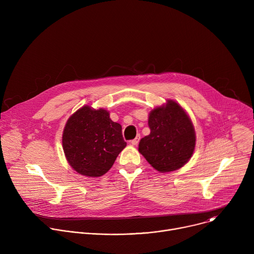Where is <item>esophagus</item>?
Returning a JSON list of instances; mask_svg holds the SVG:
<instances>
[{"mask_svg": "<svg viewBox=\"0 0 254 254\" xmlns=\"http://www.w3.org/2000/svg\"><path fill=\"white\" fill-rule=\"evenodd\" d=\"M139 138H140V136H139V134H138V135H136L133 139L130 140V143L132 144V146H136V144H137L138 141H139Z\"/></svg>", "mask_w": 254, "mask_h": 254, "instance_id": "34e87169", "label": "esophagus"}]
</instances>
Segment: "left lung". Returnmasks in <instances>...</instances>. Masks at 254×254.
I'll return each instance as SVG.
<instances>
[{"label": "left lung", "instance_id": "left-lung-1", "mask_svg": "<svg viewBox=\"0 0 254 254\" xmlns=\"http://www.w3.org/2000/svg\"><path fill=\"white\" fill-rule=\"evenodd\" d=\"M151 133L142 137L138 152L157 171L166 173L183 167L192 157L196 135L193 125L177 102L156 107L149 117Z\"/></svg>", "mask_w": 254, "mask_h": 254}]
</instances>
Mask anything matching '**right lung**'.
Instances as JSON below:
<instances>
[{"label":"right lung","instance_id":"add662e5","mask_svg":"<svg viewBox=\"0 0 254 254\" xmlns=\"http://www.w3.org/2000/svg\"><path fill=\"white\" fill-rule=\"evenodd\" d=\"M62 143L70 166L87 177L105 174L127 146L122 126L113 122L105 110L89 106H83L67 121Z\"/></svg>","mask_w":254,"mask_h":254}]
</instances>
